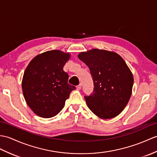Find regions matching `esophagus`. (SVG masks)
Returning <instances> with one entry per match:
<instances>
[{
  "instance_id": "esophagus-1",
  "label": "esophagus",
  "mask_w": 157,
  "mask_h": 157,
  "mask_svg": "<svg viewBox=\"0 0 157 157\" xmlns=\"http://www.w3.org/2000/svg\"><path fill=\"white\" fill-rule=\"evenodd\" d=\"M81 88H82V84H81V83H80V84H79L77 87H76V89H77L78 90H81Z\"/></svg>"
}]
</instances>
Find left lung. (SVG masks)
Here are the masks:
<instances>
[{"label": "left lung", "instance_id": "8db88e82", "mask_svg": "<svg viewBox=\"0 0 157 157\" xmlns=\"http://www.w3.org/2000/svg\"><path fill=\"white\" fill-rule=\"evenodd\" d=\"M79 59L88 66L94 89L85 96L87 107L98 117L110 119L119 115L132 95L133 75L118 53L92 49L81 52Z\"/></svg>", "mask_w": 157, "mask_h": 157}]
</instances>
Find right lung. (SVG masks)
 <instances>
[{
  "label": "right lung",
  "mask_w": 157,
  "mask_h": 157,
  "mask_svg": "<svg viewBox=\"0 0 157 157\" xmlns=\"http://www.w3.org/2000/svg\"><path fill=\"white\" fill-rule=\"evenodd\" d=\"M70 57V53L48 51L37 55L27 65L22 90L29 107L40 117L56 116L75 89L68 83L69 75L63 70Z\"/></svg>",
  "instance_id": "1"
}]
</instances>
